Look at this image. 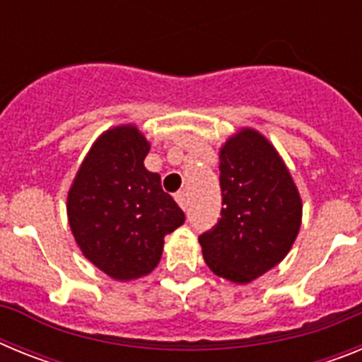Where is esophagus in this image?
Segmentation results:
<instances>
[{
	"instance_id": "esophagus-1",
	"label": "esophagus",
	"mask_w": 362,
	"mask_h": 362,
	"mask_svg": "<svg viewBox=\"0 0 362 362\" xmlns=\"http://www.w3.org/2000/svg\"><path fill=\"white\" fill-rule=\"evenodd\" d=\"M175 201H177V204L181 206V209L187 210L188 199H187V194H185V192H177V194H175Z\"/></svg>"
}]
</instances>
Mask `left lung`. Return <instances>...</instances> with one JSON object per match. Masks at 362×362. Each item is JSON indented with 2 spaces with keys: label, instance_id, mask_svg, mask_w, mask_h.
I'll return each mask as SVG.
<instances>
[{
  "label": "left lung",
  "instance_id": "left-lung-1",
  "mask_svg": "<svg viewBox=\"0 0 362 362\" xmlns=\"http://www.w3.org/2000/svg\"><path fill=\"white\" fill-rule=\"evenodd\" d=\"M221 219L199 235L216 276L252 283L286 257L303 219V201L276 146L255 129H241L219 148Z\"/></svg>",
  "mask_w": 362,
  "mask_h": 362
}]
</instances>
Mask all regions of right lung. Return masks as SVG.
Segmentation results:
<instances>
[{"label":"right lung","instance_id":"obj_1","mask_svg":"<svg viewBox=\"0 0 362 362\" xmlns=\"http://www.w3.org/2000/svg\"><path fill=\"white\" fill-rule=\"evenodd\" d=\"M150 143L136 124L105 130L85 156L66 196V216L79 250L116 281L148 276L161 261L166 233L183 210L145 168Z\"/></svg>","mask_w":362,"mask_h":362}]
</instances>
